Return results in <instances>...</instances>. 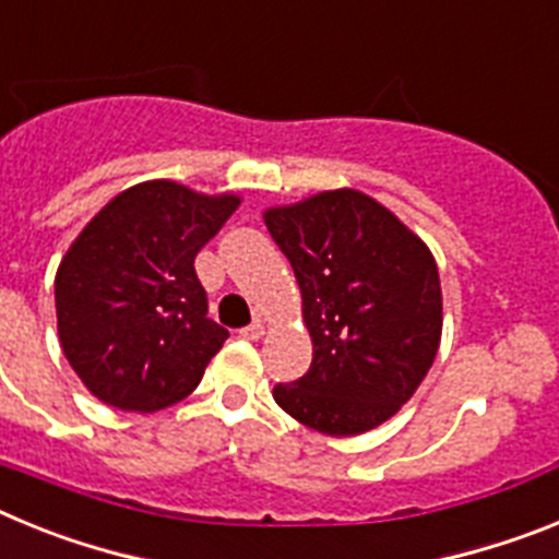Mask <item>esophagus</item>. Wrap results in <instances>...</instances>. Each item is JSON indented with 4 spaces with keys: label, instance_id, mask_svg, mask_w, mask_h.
Segmentation results:
<instances>
[{
    "label": "esophagus",
    "instance_id": "34e87169",
    "mask_svg": "<svg viewBox=\"0 0 559 559\" xmlns=\"http://www.w3.org/2000/svg\"><path fill=\"white\" fill-rule=\"evenodd\" d=\"M263 333H265V324H263V319H257V322H251L249 328H243V330H240V335H243V338H249V341L263 338Z\"/></svg>",
    "mask_w": 559,
    "mask_h": 559
}]
</instances>
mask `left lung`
<instances>
[{
	"instance_id": "obj_1",
	"label": "left lung",
	"mask_w": 559,
	"mask_h": 559,
	"mask_svg": "<svg viewBox=\"0 0 559 559\" xmlns=\"http://www.w3.org/2000/svg\"><path fill=\"white\" fill-rule=\"evenodd\" d=\"M302 290L310 369L276 383V406L313 431L355 437L400 412L442 335L437 260L397 215L328 190L263 215Z\"/></svg>"
}]
</instances>
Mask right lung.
<instances>
[{"label":"right lung","mask_w":559,"mask_h":559,"mask_svg":"<svg viewBox=\"0 0 559 559\" xmlns=\"http://www.w3.org/2000/svg\"><path fill=\"white\" fill-rule=\"evenodd\" d=\"M237 195L142 181L108 201L56 274L58 335L83 386L120 412L185 400L229 330L206 316L195 254L218 235Z\"/></svg>","instance_id":"add662e5"}]
</instances>
